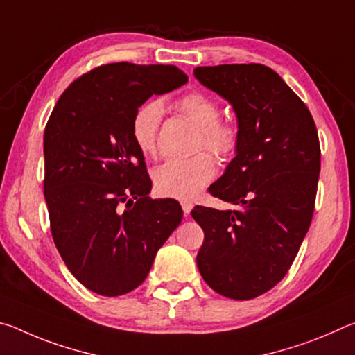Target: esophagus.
I'll return each instance as SVG.
<instances>
[{"label": "esophagus", "mask_w": 355, "mask_h": 355, "mask_svg": "<svg viewBox=\"0 0 355 355\" xmlns=\"http://www.w3.org/2000/svg\"><path fill=\"white\" fill-rule=\"evenodd\" d=\"M192 202L191 200H182V208H183V213L188 216L189 213H191V209H192Z\"/></svg>", "instance_id": "obj_1"}]
</instances>
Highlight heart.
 Masks as SVG:
<instances>
[{"label": "heart", "instance_id": "heart-1", "mask_svg": "<svg viewBox=\"0 0 355 355\" xmlns=\"http://www.w3.org/2000/svg\"><path fill=\"white\" fill-rule=\"evenodd\" d=\"M177 107L200 130V148L205 147L222 158L235 152L238 131L233 125L220 122V107L213 98L200 92H191L177 101ZM163 112L164 106L159 100H150L135 112L131 136L144 155L156 152ZM214 172L213 159L205 153L186 159H169L153 171V184L161 196L192 199L211 182Z\"/></svg>", "mask_w": 355, "mask_h": 355}]
</instances>
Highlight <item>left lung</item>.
<instances>
[{
    "label": "left lung",
    "instance_id": "left-lung-1",
    "mask_svg": "<svg viewBox=\"0 0 355 355\" xmlns=\"http://www.w3.org/2000/svg\"><path fill=\"white\" fill-rule=\"evenodd\" d=\"M194 76L232 105L235 158L209 186L236 209L196 207L205 239L197 254L203 280L222 296L248 300L285 277L315 209L321 150L309 107L261 64L197 67Z\"/></svg>",
    "mask_w": 355,
    "mask_h": 355
}]
</instances>
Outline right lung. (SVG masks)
<instances>
[{"label": "right lung", "mask_w": 355, "mask_h": 355, "mask_svg": "<svg viewBox=\"0 0 355 355\" xmlns=\"http://www.w3.org/2000/svg\"><path fill=\"white\" fill-rule=\"evenodd\" d=\"M188 83L175 65L106 64L78 78L44 135L51 233L75 279L101 296L139 286L180 225L173 199H152V180L131 136L137 107Z\"/></svg>", "instance_id": "1"}]
</instances>
